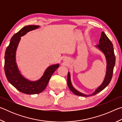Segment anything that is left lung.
<instances>
[{
	"instance_id": "left-lung-1",
	"label": "left lung",
	"mask_w": 122,
	"mask_h": 122,
	"mask_svg": "<svg viewBox=\"0 0 122 122\" xmlns=\"http://www.w3.org/2000/svg\"><path fill=\"white\" fill-rule=\"evenodd\" d=\"M97 47L100 49L101 51H103V53L104 54L107 59V72L106 75L105 77L104 80L103 81V83L97 89L93 94L90 95H86L85 94H83L78 92L72 86L71 81V76L70 73L68 72L67 76V84L68 86L69 89L73 93L77 96H81L84 97H88L90 96H93L98 93L99 92H101L106 86L108 85L110 83L111 78L112 77L113 68L115 65V55L114 53V50L113 48V45L111 41L109 40V39L107 37L106 34L104 32H102L101 33V38L99 41V44L97 46Z\"/></svg>"
}]
</instances>
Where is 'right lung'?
<instances>
[{
	"label": "right lung",
	"mask_w": 122,
	"mask_h": 122,
	"mask_svg": "<svg viewBox=\"0 0 122 122\" xmlns=\"http://www.w3.org/2000/svg\"><path fill=\"white\" fill-rule=\"evenodd\" d=\"M39 26L29 25L24 27L12 37L5 54L4 70L8 81L19 92L27 94H36L42 92L48 84L51 75L59 67V64L49 66L44 75L38 81L32 82L25 78L18 71L15 63V52L20 38L28 32Z\"/></svg>",
	"instance_id": "add662e5"
}]
</instances>
